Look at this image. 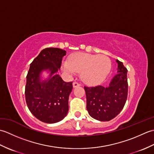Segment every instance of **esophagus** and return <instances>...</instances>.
Returning a JSON list of instances; mask_svg holds the SVG:
<instances>
[{
    "instance_id": "34e87169",
    "label": "esophagus",
    "mask_w": 154,
    "mask_h": 154,
    "mask_svg": "<svg viewBox=\"0 0 154 154\" xmlns=\"http://www.w3.org/2000/svg\"><path fill=\"white\" fill-rule=\"evenodd\" d=\"M80 85H80L79 83L76 82V81H74V82L73 83V87L74 88L77 87H79Z\"/></svg>"
}]
</instances>
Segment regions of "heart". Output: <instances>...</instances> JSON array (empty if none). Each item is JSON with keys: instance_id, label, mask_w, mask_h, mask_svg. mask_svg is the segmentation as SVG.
<instances>
[{"instance_id": "b5f03b06", "label": "heart", "mask_w": 154, "mask_h": 154, "mask_svg": "<svg viewBox=\"0 0 154 154\" xmlns=\"http://www.w3.org/2000/svg\"><path fill=\"white\" fill-rule=\"evenodd\" d=\"M62 68L69 75L81 72L82 79L89 85H95L102 81L109 74L111 61L104 55H93L76 53L71 55L69 61L62 63Z\"/></svg>"}]
</instances>
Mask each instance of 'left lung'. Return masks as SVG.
<instances>
[{
    "instance_id": "obj_1",
    "label": "left lung",
    "mask_w": 154,
    "mask_h": 154,
    "mask_svg": "<svg viewBox=\"0 0 154 154\" xmlns=\"http://www.w3.org/2000/svg\"><path fill=\"white\" fill-rule=\"evenodd\" d=\"M118 74L111 80L109 86L85 87L87 110L89 115L100 121H109L122 110L128 96L127 69L122 62L116 60Z\"/></svg>"
}]
</instances>
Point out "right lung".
I'll return each mask as SVG.
<instances>
[{
    "label": "right lung",
    "mask_w": 154,
    "mask_h": 154,
    "mask_svg": "<svg viewBox=\"0 0 154 154\" xmlns=\"http://www.w3.org/2000/svg\"><path fill=\"white\" fill-rule=\"evenodd\" d=\"M66 51L56 48L42 50L32 62L26 76L25 97L33 115L42 122L53 124L66 116L72 82H65L55 74L60 69ZM43 70L51 72L47 80L41 79Z\"/></svg>",
    "instance_id": "right-lung-1"
}]
</instances>
